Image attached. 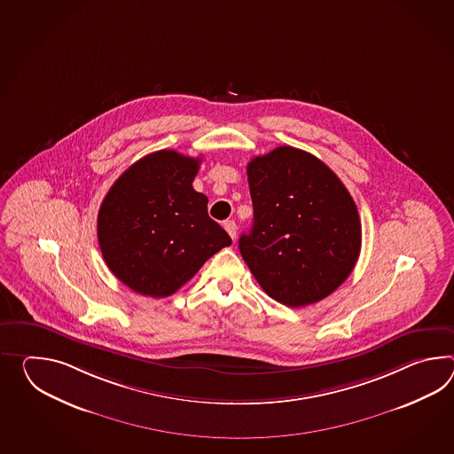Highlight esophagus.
Instances as JSON below:
<instances>
[{"instance_id": "1", "label": "esophagus", "mask_w": 454, "mask_h": 454, "mask_svg": "<svg viewBox=\"0 0 454 454\" xmlns=\"http://www.w3.org/2000/svg\"><path fill=\"white\" fill-rule=\"evenodd\" d=\"M224 230L228 231V234L231 236L232 241H234V239H236V234H238V226H236V223L232 222V220L224 222Z\"/></svg>"}]
</instances>
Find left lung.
Instances as JSON below:
<instances>
[{"mask_svg": "<svg viewBox=\"0 0 454 454\" xmlns=\"http://www.w3.org/2000/svg\"><path fill=\"white\" fill-rule=\"evenodd\" d=\"M251 231L244 262L263 292L285 306L321 301L352 273L362 223L342 181L311 153L278 146L247 164Z\"/></svg>", "mask_w": 454, "mask_h": 454, "instance_id": "obj_1", "label": "left lung"}]
</instances>
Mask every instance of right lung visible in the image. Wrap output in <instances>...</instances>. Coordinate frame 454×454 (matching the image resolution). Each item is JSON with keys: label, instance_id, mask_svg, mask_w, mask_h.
Segmentation results:
<instances>
[{"label": "right lung", "instance_id": "right-lung-1", "mask_svg": "<svg viewBox=\"0 0 454 454\" xmlns=\"http://www.w3.org/2000/svg\"><path fill=\"white\" fill-rule=\"evenodd\" d=\"M200 158L174 150L146 154L114 182L98 215V239L111 272L133 292L166 298L231 238L193 191Z\"/></svg>", "mask_w": 454, "mask_h": 454}]
</instances>
